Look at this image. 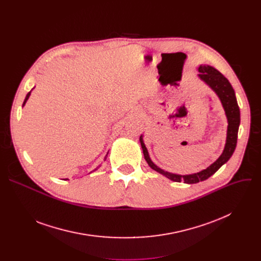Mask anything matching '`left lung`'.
<instances>
[{"label":"left lung","mask_w":261,"mask_h":261,"mask_svg":"<svg viewBox=\"0 0 261 261\" xmlns=\"http://www.w3.org/2000/svg\"><path fill=\"white\" fill-rule=\"evenodd\" d=\"M198 77L204 82L219 97L223 108L225 110V115L227 118L228 122V127H227V136H226V143L225 147L223 150V153L221 156L212 164L210 165L206 169H203L197 173L193 174H186V175H180V174H175V173H170L168 171H164L160 167H158L150 158V155H148V152L146 150V147L143 143L142 135H140V143L142 147V152L145 161L147 164L150 165V167L157 172L163 174L167 178L173 180V181H184L186 184H196L202 180H205L208 178L211 175H213L223 164H225L230 157L232 156L236 146H237V141H238V132H239V127L241 123V116H240V107L237 101L236 93L228 82V80L223 75L222 73H220L217 69H215L212 66L208 65H200L198 67Z\"/></svg>","instance_id":"1"}]
</instances>
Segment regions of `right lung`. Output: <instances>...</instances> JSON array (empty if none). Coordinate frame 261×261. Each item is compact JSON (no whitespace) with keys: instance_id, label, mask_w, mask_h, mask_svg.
Instances as JSON below:
<instances>
[{"instance_id":"obj_1","label":"right lung","mask_w":261,"mask_h":261,"mask_svg":"<svg viewBox=\"0 0 261 261\" xmlns=\"http://www.w3.org/2000/svg\"><path fill=\"white\" fill-rule=\"evenodd\" d=\"M33 89H34V88H33ZM33 89H32V90H31V91H30V92H29V93H28V94H27V96H25V99H24V101H23V104H22V106H24V104H25V102H27V101H28V99H29V97H30V95H31V92H32V91H33ZM107 154H108V153H107ZM106 156H107V155H106ZM105 159H106V157H105ZM98 168H99V167H97V168H95V169H94V170H93V171H95V170H97V169H98ZM67 179H68V178H67Z\"/></svg>"}]
</instances>
